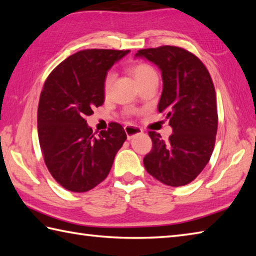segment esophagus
I'll use <instances>...</instances> for the list:
<instances>
[{
	"mask_svg": "<svg viewBox=\"0 0 256 256\" xmlns=\"http://www.w3.org/2000/svg\"><path fill=\"white\" fill-rule=\"evenodd\" d=\"M124 130H125V133H126L128 140H132L134 136H136V135L143 133L142 128H140L138 126H133V125H126V126L124 128Z\"/></svg>",
	"mask_w": 256,
	"mask_h": 256,
	"instance_id": "obj_1",
	"label": "esophagus"
}]
</instances>
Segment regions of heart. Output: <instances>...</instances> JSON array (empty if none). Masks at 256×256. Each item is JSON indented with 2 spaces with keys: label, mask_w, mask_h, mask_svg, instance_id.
<instances>
[{
  "label": "heart",
  "mask_w": 256,
  "mask_h": 256,
  "mask_svg": "<svg viewBox=\"0 0 256 256\" xmlns=\"http://www.w3.org/2000/svg\"><path fill=\"white\" fill-rule=\"evenodd\" d=\"M131 72L138 84L152 79H157V74L155 72V69L153 67H150L148 64H134V66H132L131 68ZM113 79H114V74L108 72L104 78V82H103V91H104L106 96L110 94Z\"/></svg>",
  "instance_id": "heart-1"
}]
</instances>
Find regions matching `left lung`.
Listing matches in <instances>:
<instances>
[{
    "label": "left lung",
    "instance_id": "left-lung-1",
    "mask_svg": "<svg viewBox=\"0 0 256 256\" xmlns=\"http://www.w3.org/2000/svg\"><path fill=\"white\" fill-rule=\"evenodd\" d=\"M135 57L160 68L162 91L157 108L172 128L167 142L160 133H148L153 148L144 166L167 186H184L202 172L214 152L218 128L214 86L204 64L180 47L140 50Z\"/></svg>",
    "mask_w": 256,
    "mask_h": 256
}]
</instances>
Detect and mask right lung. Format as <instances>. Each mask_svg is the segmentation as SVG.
Wrapping results in <instances>:
<instances>
[{
  "label": "right lung",
  "mask_w": 256,
  "mask_h": 256,
  "mask_svg": "<svg viewBox=\"0 0 256 256\" xmlns=\"http://www.w3.org/2000/svg\"><path fill=\"white\" fill-rule=\"evenodd\" d=\"M128 52H78L45 81L38 104V138L48 170L69 192H86L104 180L126 140L118 123H110L108 131L96 138L86 118L104 102L103 82L108 69Z\"/></svg>",
  "instance_id": "1"
}]
</instances>
